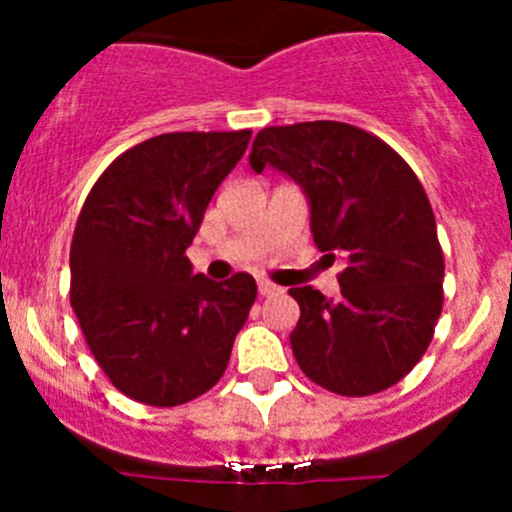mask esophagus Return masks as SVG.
<instances>
[{
    "mask_svg": "<svg viewBox=\"0 0 512 512\" xmlns=\"http://www.w3.org/2000/svg\"><path fill=\"white\" fill-rule=\"evenodd\" d=\"M277 292H279V287H277V284L266 282V279H259V295H261V297L277 295Z\"/></svg>",
    "mask_w": 512,
    "mask_h": 512,
    "instance_id": "1",
    "label": "esophagus"
}]
</instances>
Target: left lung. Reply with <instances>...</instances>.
Segmentation results:
<instances>
[{
	"mask_svg": "<svg viewBox=\"0 0 512 512\" xmlns=\"http://www.w3.org/2000/svg\"><path fill=\"white\" fill-rule=\"evenodd\" d=\"M256 174L271 166L305 192L315 246L341 259V297L292 287L289 333L302 372L346 397L382 392L425 354L443 305V253L423 184L384 140L336 120L264 128Z\"/></svg>",
	"mask_w": 512,
	"mask_h": 512,
	"instance_id": "8db88e82",
	"label": "left lung"
}]
</instances>
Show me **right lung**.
Listing matches in <instances>:
<instances>
[{"instance_id": "obj_1", "label": "right lung", "mask_w": 512, "mask_h": 512, "mask_svg": "<svg viewBox=\"0 0 512 512\" xmlns=\"http://www.w3.org/2000/svg\"><path fill=\"white\" fill-rule=\"evenodd\" d=\"M251 130L164 133L117 156L81 207L71 307L122 395L174 408L223 377L256 300L251 274L212 282L187 248Z\"/></svg>"}]
</instances>
